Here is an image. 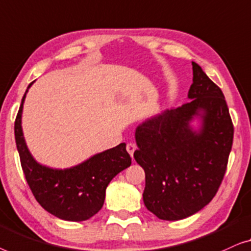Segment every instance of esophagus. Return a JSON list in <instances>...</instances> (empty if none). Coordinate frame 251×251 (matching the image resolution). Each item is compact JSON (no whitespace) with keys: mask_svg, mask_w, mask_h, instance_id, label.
Returning <instances> with one entry per match:
<instances>
[{"mask_svg":"<svg viewBox=\"0 0 251 251\" xmlns=\"http://www.w3.org/2000/svg\"><path fill=\"white\" fill-rule=\"evenodd\" d=\"M126 150H127V152L130 154V157H133V153L135 152V150H136V146L133 143H127Z\"/></svg>","mask_w":251,"mask_h":251,"instance_id":"obj_1","label":"esophagus"}]
</instances>
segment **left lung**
Here are the masks:
<instances>
[{"instance_id":"1","label":"left lung","mask_w":251,"mask_h":251,"mask_svg":"<svg viewBox=\"0 0 251 251\" xmlns=\"http://www.w3.org/2000/svg\"><path fill=\"white\" fill-rule=\"evenodd\" d=\"M190 102L136 127L134 158L146 173L143 201L164 221L198 213L216 195L233 143L232 119L222 90L192 62ZM195 117L201 118L198 131Z\"/></svg>"}]
</instances>
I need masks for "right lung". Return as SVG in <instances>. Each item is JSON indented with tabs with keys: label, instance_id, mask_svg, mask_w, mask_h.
I'll return each mask as SVG.
<instances>
[{
	"label": "right lung",
	"instance_id": "1",
	"mask_svg": "<svg viewBox=\"0 0 251 251\" xmlns=\"http://www.w3.org/2000/svg\"><path fill=\"white\" fill-rule=\"evenodd\" d=\"M33 83L24 94L15 122L16 144L25 177L35 199L49 213L60 220L86 221L101 209L108 184L129 167L132 158L126 144L121 143L72 168L54 169L38 164L28 150L21 128L25 98Z\"/></svg>",
	"mask_w": 251,
	"mask_h": 251
}]
</instances>
